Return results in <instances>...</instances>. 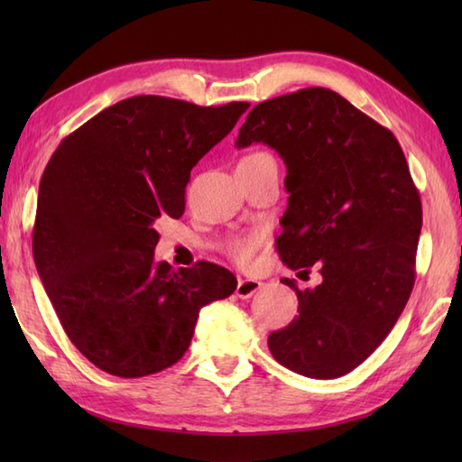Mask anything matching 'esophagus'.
Masks as SVG:
<instances>
[{
  "label": "esophagus",
  "mask_w": 462,
  "mask_h": 462,
  "mask_svg": "<svg viewBox=\"0 0 462 462\" xmlns=\"http://www.w3.org/2000/svg\"><path fill=\"white\" fill-rule=\"evenodd\" d=\"M262 290V282L258 280H248V278H240L238 286H236V296L240 300H248L252 298L254 293Z\"/></svg>",
  "instance_id": "obj_1"
}]
</instances>
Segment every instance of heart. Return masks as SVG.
Returning <instances> with one entry per match:
<instances>
[{
  "instance_id": "b5f03b06",
  "label": "heart",
  "mask_w": 462,
  "mask_h": 462,
  "mask_svg": "<svg viewBox=\"0 0 462 462\" xmlns=\"http://www.w3.org/2000/svg\"><path fill=\"white\" fill-rule=\"evenodd\" d=\"M266 156H270V154L263 152V151H254V152L244 156L240 162L262 161V159H266ZM258 246H260V236H258V234H252V236H244V238L232 240L230 246H228V254L238 263H242V266H248V263H252L254 254H256Z\"/></svg>"
}]
</instances>
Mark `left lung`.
Here are the masks:
<instances>
[{"label": "left lung", "instance_id": "1", "mask_svg": "<svg viewBox=\"0 0 462 462\" xmlns=\"http://www.w3.org/2000/svg\"><path fill=\"white\" fill-rule=\"evenodd\" d=\"M263 143L286 162L282 262L321 283L298 290L300 316L272 331L283 367L311 379L356 369L393 329L415 283L423 222L405 154L389 129L323 87L263 101L248 113L238 149Z\"/></svg>", "mask_w": 462, "mask_h": 462}]
</instances>
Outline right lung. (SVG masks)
Returning a JSON list of instances; mask_svg holds the SVG:
<instances>
[{"label": "right lung", "mask_w": 462, "mask_h": 462, "mask_svg": "<svg viewBox=\"0 0 462 462\" xmlns=\"http://www.w3.org/2000/svg\"><path fill=\"white\" fill-rule=\"evenodd\" d=\"M248 106L131 97L65 136L49 159L33 258L67 337L93 365L116 377L174 365L200 308L236 290L216 263L174 272L156 262L154 220L180 218L192 166Z\"/></svg>", "instance_id": "1"}]
</instances>
